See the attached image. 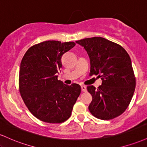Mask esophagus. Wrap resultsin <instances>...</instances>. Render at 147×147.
I'll return each instance as SVG.
<instances>
[{
    "mask_svg": "<svg viewBox=\"0 0 147 147\" xmlns=\"http://www.w3.org/2000/svg\"><path fill=\"white\" fill-rule=\"evenodd\" d=\"M82 92H86L87 88L86 86H82Z\"/></svg>",
    "mask_w": 147,
    "mask_h": 147,
    "instance_id": "1",
    "label": "esophagus"
}]
</instances>
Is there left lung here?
Here are the masks:
<instances>
[{"label":"left lung","instance_id":"left-lung-1","mask_svg":"<svg viewBox=\"0 0 147 147\" xmlns=\"http://www.w3.org/2000/svg\"><path fill=\"white\" fill-rule=\"evenodd\" d=\"M86 50L90 61V76L102 80L98 88L88 86L92 100L88 106L91 114L103 120L122 115L129 106L136 88L131 60L121 45L102 37L76 41Z\"/></svg>","mask_w":147,"mask_h":147}]
</instances>
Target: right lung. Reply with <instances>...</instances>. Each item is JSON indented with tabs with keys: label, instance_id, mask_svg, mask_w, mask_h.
<instances>
[{
	"label": "right lung",
	"instance_id": "right-lung-1",
	"mask_svg": "<svg viewBox=\"0 0 147 147\" xmlns=\"http://www.w3.org/2000/svg\"><path fill=\"white\" fill-rule=\"evenodd\" d=\"M75 45L72 41H43L30 47L22 59L20 93L31 113L43 122L57 124L67 120L80 95L79 84L65 85L57 76L62 56Z\"/></svg>",
	"mask_w": 147,
	"mask_h": 147
}]
</instances>
